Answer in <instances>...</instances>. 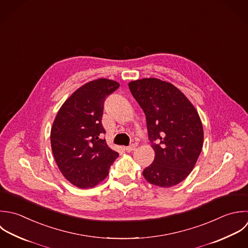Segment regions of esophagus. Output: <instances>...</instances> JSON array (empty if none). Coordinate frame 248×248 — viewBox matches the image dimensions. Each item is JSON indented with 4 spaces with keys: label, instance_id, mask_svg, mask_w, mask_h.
Returning a JSON list of instances; mask_svg holds the SVG:
<instances>
[{
    "label": "esophagus",
    "instance_id": "34e87169",
    "mask_svg": "<svg viewBox=\"0 0 248 248\" xmlns=\"http://www.w3.org/2000/svg\"><path fill=\"white\" fill-rule=\"evenodd\" d=\"M135 148H136V145H135V144H131V145H129L128 147H126V148H125V151H126L127 153H130V152L134 151V150H135Z\"/></svg>",
    "mask_w": 248,
    "mask_h": 248
}]
</instances>
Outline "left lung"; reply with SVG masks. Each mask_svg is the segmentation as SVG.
<instances>
[{"mask_svg":"<svg viewBox=\"0 0 248 248\" xmlns=\"http://www.w3.org/2000/svg\"><path fill=\"white\" fill-rule=\"evenodd\" d=\"M128 87L146 115L155 154L143 171L144 178L160 187L180 184L194 168L203 148V125L196 109L174 85L156 78L132 81Z\"/></svg>","mask_w":248,"mask_h":248,"instance_id":"8db88e82","label":"left lung"}]
</instances>
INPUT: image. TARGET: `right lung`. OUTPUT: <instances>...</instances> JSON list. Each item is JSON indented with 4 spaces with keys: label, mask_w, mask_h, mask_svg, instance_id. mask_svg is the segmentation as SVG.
I'll return each instance as SVG.
<instances>
[{
    "label": "right lung",
    "mask_w": 248,
    "mask_h": 248,
    "mask_svg": "<svg viewBox=\"0 0 248 248\" xmlns=\"http://www.w3.org/2000/svg\"><path fill=\"white\" fill-rule=\"evenodd\" d=\"M120 84L97 79L75 91L60 108L51 128V147L63 177L80 188L93 187L109 174L119 154L102 135L104 101Z\"/></svg>",
    "instance_id": "obj_1"
}]
</instances>
